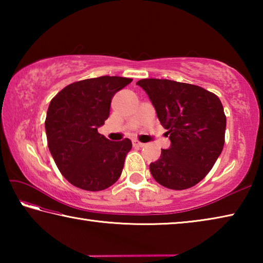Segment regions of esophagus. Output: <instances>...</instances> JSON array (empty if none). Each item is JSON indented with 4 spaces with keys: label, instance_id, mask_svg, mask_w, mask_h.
<instances>
[{
    "label": "esophagus",
    "instance_id": "esophagus-1",
    "mask_svg": "<svg viewBox=\"0 0 263 263\" xmlns=\"http://www.w3.org/2000/svg\"><path fill=\"white\" fill-rule=\"evenodd\" d=\"M132 144H133V146H135V147H144V146H145L144 142H140L138 140H133Z\"/></svg>",
    "mask_w": 263,
    "mask_h": 263
}]
</instances>
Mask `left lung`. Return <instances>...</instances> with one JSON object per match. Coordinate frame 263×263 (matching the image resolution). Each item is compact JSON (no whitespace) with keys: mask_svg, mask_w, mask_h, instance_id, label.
<instances>
[{"mask_svg":"<svg viewBox=\"0 0 263 263\" xmlns=\"http://www.w3.org/2000/svg\"><path fill=\"white\" fill-rule=\"evenodd\" d=\"M137 84L171 139V147L149 164L151 174L168 189L191 188L211 171L224 147L226 116L220 100L202 87L172 80L142 79Z\"/></svg>","mask_w":263,"mask_h":263,"instance_id":"left-lung-1","label":"left lung"}]
</instances>
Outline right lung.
Here are the masks:
<instances>
[{"label": "right lung", "instance_id": "obj_1", "mask_svg": "<svg viewBox=\"0 0 263 263\" xmlns=\"http://www.w3.org/2000/svg\"><path fill=\"white\" fill-rule=\"evenodd\" d=\"M131 81L121 77L82 80L65 87L48 105V149L65 179L80 189L104 190L122 174L131 140L110 141L97 128L109 117L114 95Z\"/></svg>", "mask_w": 263, "mask_h": 263}]
</instances>
